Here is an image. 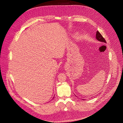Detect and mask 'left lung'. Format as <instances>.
I'll return each instance as SVG.
<instances>
[{
	"label": "left lung",
	"mask_w": 123,
	"mask_h": 123,
	"mask_svg": "<svg viewBox=\"0 0 123 123\" xmlns=\"http://www.w3.org/2000/svg\"><path fill=\"white\" fill-rule=\"evenodd\" d=\"M96 39L99 41H100V42H103V43H106V41L105 40V39L103 38V37L102 36V35L100 33V32L98 31L96 32Z\"/></svg>",
	"instance_id": "left-lung-1"
}]
</instances>
